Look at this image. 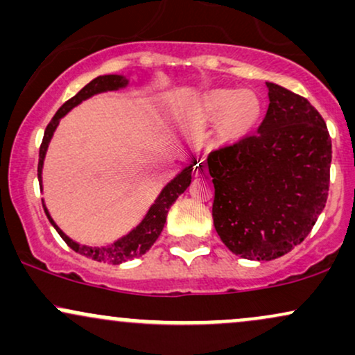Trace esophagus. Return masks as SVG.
<instances>
[{
    "mask_svg": "<svg viewBox=\"0 0 355 355\" xmlns=\"http://www.w3.org/2000/svg\"><path fill=\"white\" fill-rule=\"evenodd\" d=\"M195 175H197V177H203V175H207V165L203 164V162L195 165Z\"/></svg>",
    "mask_w": 355,
    "mask_h": 355,
    "instance_id": "1",
    "label": "esophagus"
}]
</instances>
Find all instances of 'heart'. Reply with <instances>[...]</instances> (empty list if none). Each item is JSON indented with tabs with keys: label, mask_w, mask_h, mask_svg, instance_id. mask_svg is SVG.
Listing matches in <instances>:
<instances>
[{
	"label": "heart",
	"mask_w": 355,
	"mask_h": 355,
	"mask_svg": "<svg viewBox=\"0 0 355 355\" xmlns=\"http://www.w3.org/2000/svg\"><path fill=\"white\" fill-rule=\"evenodd\" d=\"M200 113L205 120H218L223 138H237L250 130L260 115V101L254 93L245 92L237 95L232 89L211 92L202 101Z\"/></svg>",
	"instance_id": "1"
}]
</instances>
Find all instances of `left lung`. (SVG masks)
<instances>
[{
  "instance_id": "8db88e82",
  "label": "left lung",
  "mask_w": 355,
  "mask_h": 355,
  "mask_svg": "<svg viewBox=\"0 0 355 355\" xmlns=\"http://www.w3.org/2000/svg\"><path fill=\"white\" fill-rule=\"evenodd\" d=\"M268 110L257 132L207 157L211 217L232 254L274 260L311 234L327 202L332 144L304 96L266 83Z\"/></svg>"
}]
</instances>
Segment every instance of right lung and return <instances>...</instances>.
Listing matches in <instances>:
<instances>
[{
  "label": "right lung",
  "instance_id": "obj_1",
  "mask_svg": "<svg viewBox=\"0 0 355 355\" xmlns=\"http://www.w3.org/2000/svg\"><path fill=\"white\" fill-rule=\"evenodd\" d=\"M128 78L123 75H103L96 76L95 80H92L85 88H81L78 93H76L73 98H70L67 103L61 105V108L55 113V116L51 118V121L48 123L46 130H44V137L42 141V146H40V162H38V180H40V189L43 190V164L44 157H46L48 146H50V141L53 135H55L56 126L60 125V120L67 115L70 110L78 107L81 101L92 98V96L98 95V93H107V92H116V89L126 88L128 87ZM191 172H193V165L185 166L180 173L175 175V177L170 180L166 185L162 189L158 197L155 198V202L150 205L148 211L145 214V217L141 218V222L138 223L135 229H132L128 234L115 240L113 243H108V245L103 247H89L83 245V243L76 242L68 237L63 230L56 225L55 220L51 218L50 211H48L46 205H44L43 200V209L44 214H46L48 220L53 227H55L56 232L60 234V237L67 242V245L73 248L75 252H78L80 255H85L87 259L96 260V262H105V263H113V266H120V263L126 262V260L137 259V257H141L146 252L150 250V247L153 245L155 240L158 239V235L164 230V225L166 222V214H168L170 207L173 205L175 200L190 187L191 182Z\"/></svg>",
  "mask_w": 355,
  "mask_h": 355
}]
</instances>
